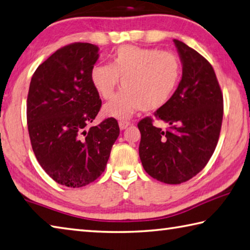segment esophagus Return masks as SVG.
Segmentation results:
<instances>
[{
  "label": "esophagus",
  "instance_id": "1",
  "mask_svg": "<svg viewBox=\"0 0 250 250\" xmlns=\"http://www.w3.org/2000/svg\"><path fill=\"white\" fill-rule=\"evenodd\" d=\"M129 125H130V121H126V120H120L119 121V128L121 130L126 129Z\"/></svg>",
  "mask_w": 250,
  "mask_h": 250
}]
</instances>
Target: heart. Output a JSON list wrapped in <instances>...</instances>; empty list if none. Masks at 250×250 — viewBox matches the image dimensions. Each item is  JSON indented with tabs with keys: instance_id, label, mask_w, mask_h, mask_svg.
I'll return each mask as SVG.
<instances>
[{
	"instance_id": "heart-1",
	"label": "heart",
	"mask_w": 250,
	"mask_h": 250,
	"mask_svg": "<svg viewBox=\"0 0 250 250\" xmlns=\"http://www.w3.org/2000/svg\"><path fill=\"white\" fill-rule=\"evenodd\" d=\"M183 64L170 51L125 44L112 54L110 64L97 63L90 70V81L99 96L109 99L121 80V87L104 113L128 119L135 111H154L169 103L180 84Z\"/></svg>"
}]
</instances>
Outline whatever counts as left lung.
Listing matches in <instances>:
<instances>
[{"label":"left lung","mask_w":250,"mask_h":250,"mask_svg":"<svg viewBox=\"0 0 250 250\" xmlns=\"http://www.w3.org/2000/svg\"><path fill=\"white\" fill-rule=\"evenodd\" d=\"M183 63V78L169 103L157 109V120H141L139 155L143 168L154 179L178 185L191 179L210 161L223 120V94L215 72L206 58L174 39Z\"/></svg>","instance_id":"1"}]
</instances>
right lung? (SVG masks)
<instances>
[{"label":"right lung","mask_w":250,"mask_h":250,"mask_svg":"<svg viewBox=\"0 0 250 250\" xmlns=\"http://www.w3.org/2000/svg\"><path fill=\"white\" fill-rule=\"evenodd\" d=\"M98 50L87 42L57 50L35 71L27 97L36 158L54 181L71 188L83 187L103 174L120 132L115 118L86 130L102 107L90 81Z\"/></svg>","instance_id":"add662e5"}]
</instances>
